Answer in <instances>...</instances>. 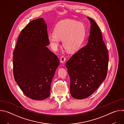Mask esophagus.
Instances as JSON below:
<instances>
[{
  "mask_svg": "<svg viewBox=\"0 0 124 124\" xmlns=\"http://www.w3.org/2000/svg\"><path fill=\"white\" fill-rule=\"evenodd\" d=\"M65 61H66V58H65L64 56H61V58H60V62H61L62 63H64Z\"/></svg>",
  "mask_w": 124,
  "mask_h": 124,
  "instance_id": "obj_1",
  "label": "esophagus"
}]
</instances>
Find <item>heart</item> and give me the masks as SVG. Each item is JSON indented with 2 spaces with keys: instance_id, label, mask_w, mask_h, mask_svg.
<instances>
[{
  "instance_id": "heart-1",
  "label": "heart",
  "mask_w": 124,
  "mask_h": 124,
  "mask_svg": "<svg viewBox=\"0 0 124 124\" xmlns=\"http://www.w3.org/2000/svg\"><path fill=\"white\" fill-rule=\"evenodd\" d=\"M86 27L81 22L72 20L59 22L55 26L54 33L47 37L48 42L53 50H57L62 39L64 47L68 51L74 52L81 46L86 35Z\"/></svg>"
}]
</instances>
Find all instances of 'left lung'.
<instances>
[{
	"instance_id": "1",
	"label": "left lung",
	"mask_w": 124,
	"mask_h": 124,
	"mask_svg": "<svg viewBox=\"0 0 124 124\" xmlns=\"http://www.w3.org/2000/svg\"><path fill=\"white\" fill-rule=\"evenodd\" d=\"M87 18L91 23L88 43L66 64L70 78V93L77 99L91 95L105 79L108 72V51L101 30L93 19Z\"/></svg>"
}]
</instances>
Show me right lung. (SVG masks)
Here are the masks:
<instances>
[{
  "mask_svg": "<svg viewBox=\"0 0 124 124\" xmlns=\"http://www.w3.org/2000/svg\"><path fill=\"white\" fill-rule=\"evenodd\" d=\"M47 25L43 18L30 22L19 36L13 52L14 78L23 93L35 100L50 95V85L59 60L46 46Z\"/></svg>",
  "mask_w": 124,
  "mask_h": 124,
  "instance_id": "right-lung-1",
  "label": "right lung"
}]
</instances>
